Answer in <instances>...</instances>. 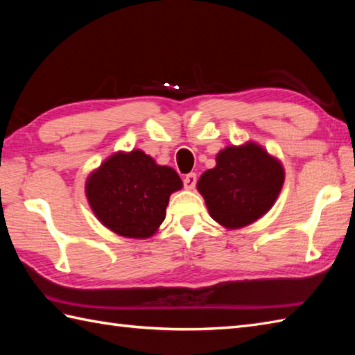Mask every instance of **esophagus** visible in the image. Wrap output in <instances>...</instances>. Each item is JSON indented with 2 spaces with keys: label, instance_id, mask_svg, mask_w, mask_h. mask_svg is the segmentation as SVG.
Wrapping results in <instances>:
<instances>
[{
  "label": "esophagus",
  "instance_id": "1",
  "mask_svg": "<svg viewBox=\"0 0 355 355\" xmlns=\"http://www.w3.org/2000/svg\"><path fill=\"white\" fill-rule=\"evenodd\" d=\"M183 183H184V187L187 191H192L195 184H197V173H193V172L187 173V175L183 180Z\"/></svg>",
  "mask_w": 355,
  "mask_h": 355
}]
</instances>
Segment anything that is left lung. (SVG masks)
<instances>
[{
    "label": "left lung",
    "mask_w": 355,
    "mask_h": 355,
    "mask_svg": "<svg viewBox=\"0 0 355 355\" xmlns=\"http://www.w3.org/2000/svg\"><path fill=\"white\" fill-rule=\"evenodd\" d=\"M281 160L254 141L227 146L216 154V166L200 177L197 189L210 216L235 230L259 220L273 207L284 186Z\"/></svg>",
    "instance_id": "obj_1"
}]
</instances>
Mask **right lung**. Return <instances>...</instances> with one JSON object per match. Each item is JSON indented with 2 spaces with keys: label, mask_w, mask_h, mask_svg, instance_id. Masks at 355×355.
<instances>
[{
  "label": "right lung",
  "mask_w": 355,
  "mask_h": 355,
  "mask_svg": "<svg viewBox=\"0 0 355 355\" xmlns=\"http://www.w3.org/2000/svg\"><path fill=\"white\" fill-rule=\"evenodd\" d=\"M182 187V178L172 168L132 149L110 155L89 173L85 193L105 227L120 236L145 239L160 227L171 193Z\"/></svg>",
  "instance_id": "add662e5"
}]
</instances>
